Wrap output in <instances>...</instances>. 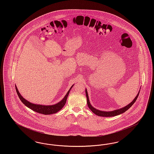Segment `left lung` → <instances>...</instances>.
Masks as SVG:
<instances>
[{"mask_svg": "<svg viewBox=\"0 0 154 154\" xmlns=\"http://www.w3.org/2000/svg\"><path fill=\"white\" fill-rule=\"evenodd\" d=\"M139 92L138 93L137 95L136 96V97L134 99V100L132 101V102L130 104H129L128 105H127L126 106H125L124 107L118 109V110H114V111H100V110H97L95 109L94 107H93L91 104L89 103V98H88V92L87 89H85V93H86V96H87V104H88V107L89 108V109L91 110L94 114H95L96 115L98 116H100V117H114V116H116L118 115H119L121 114H122L125 112L126 111L128 110L129 108H131V107L132 105L134 103L136 102V100H137L139 95Z\"/></svg>", "mask_w": 154, "mask_h": 154, "instance_id": "1", "label": "left lung"}]
</instances>
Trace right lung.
Here are the masks:
<instances>
[{
  "label": "right lung",
  "mask_w": 154,
  "mask_h": 154,
  "mask_svg": "<svg viewBox=\"0 0 154 154\" xmlns=\"http://www.w3.org/2000/svg\"><path fill=\"white\" fill-rule=\"evenodd\" d=\"M73 87V86L69 89V91L67 92L66 96L64 97V98L58 103L54 104V105H51V106H44V105H39V104H33L32 103L28 102L26 99H25L21 94L19 93L18 90L17 89V88L15 85V89L17 91V93L18 94V96L19 98L20 99L21 101L22 102L26 107L30 109L31 110L33 111H35V112H37L40 114H43L44 115H48V114H52L54 113H56L59 110H61L63 106H65V103L66 102L67 98L69 95V94L70 92V89Z\"/></svg>",
  "instance_id": "add662e5"
}]
</instances>
